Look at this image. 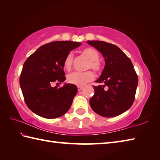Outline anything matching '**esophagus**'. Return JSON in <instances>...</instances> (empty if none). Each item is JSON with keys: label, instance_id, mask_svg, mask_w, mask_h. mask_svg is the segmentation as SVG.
I'll use <instances>...</instances> for the list:
<instances>
[{"label": "esophagus", "instance_id": "1", "mask_svg": "<svg viewBox=\"0 0 160 160\" xmlns=\"http://www.w3.org/2000/svg\"><path fill=\"white\" fill-rule=\"evenodd\" d=\"M82 89H83L82 87H80V86L78 87V91H80Z\"/></svg>", "mask_w": 160, "mask_h": 160}]
</instances>
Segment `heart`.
<instances>
[{"label":"heart","instance_id":"1","mask_svg":"<svg viewBox=\"0 0 160 160\" xmlns=\"http://www.w3.org/2000/svg\"><path fill=\"white\" fill-rule=\"evenodd\" d=\"M82 53L89 60L88 63L87 69L91 68L96 72L100 71L101 69V64L99 62L100 54L98 51L93 47H86L82 49ZM73 60V53H68L65 59L64 60V67L66 70L69 71L72 67ZM94 78V74L91 71L86 72H73L67 76L68 82L77 86H82L86 83L90 82Z\"/></svg>","mask_w":160,"mask_h":160}]
</instances>
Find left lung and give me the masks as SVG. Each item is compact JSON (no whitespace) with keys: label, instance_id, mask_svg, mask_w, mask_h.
<instances>
[{"label":"left lung","instance_id":"8db88e82","mask_svg":"<svg viewBox=\"0 0 160 160\" xmlns=\"http://www.w3.org/2000/svg\"><path fill=\"white\" fill-rule=\"evenodd\" d=\"M102 55L105 65L93 86L91 108L105 118L115 117L127 111L135 100L138 78L129 58L116 45L100 40H88Z\"/></svg>","mask_w":160,"mask_h":160}]
</instances>
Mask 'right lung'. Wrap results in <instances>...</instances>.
Segmentation results:
<instances>
[{
    "label": "right lung",
    "instance_id": "add662e5",
    "mask_svg": "<svg viewBox=\"0 0 160 160\" xmlns=\"http://www.w3.org/2000/svg\"><path fill=\"white\" fill-rule=\"evenodd\" d=\"M81 45L73 41H54L45 44L33 53L23 64L20 86L27 106L40 117L53 119L69 111L78 88L65 83L61 88L52 87L66 80L64 60L71 51Z\"/></svg>",
    "mask_w": 160,
    "mask_h": 160
}]
</instances>
